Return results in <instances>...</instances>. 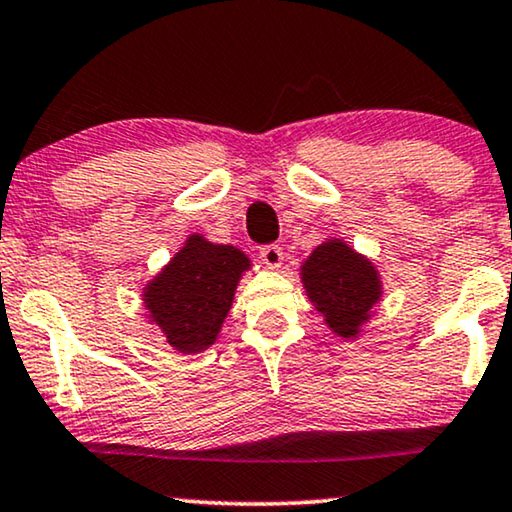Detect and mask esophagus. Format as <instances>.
I'll list each match as a JSON object with an SVG mask.
<instances>
[{
    "label": "esophagus",
    "mask_w": 512,
    "mask_h": 512,
    "mask_svg": "<svg viewBox=\"0 0 512 512\" xmlns=\"http://www.w3.org/2000/svg\"><path fill=\"white\" fill-rule=\"evenodd\" d=\"M258 256H261V261L272 270L279 268V265H282V261H284V251H282V247H279V244H263V247L258 249Z\"/></svg>",
    "instance_id": "obj_1"
}]
</instances>
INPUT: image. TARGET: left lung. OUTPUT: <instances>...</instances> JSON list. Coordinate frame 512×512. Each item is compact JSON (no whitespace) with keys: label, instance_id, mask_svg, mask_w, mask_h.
Listing matches in <instances>:
<instances>
[{"label":"left lung","instance_id":"obj_1","mask_svg":"<svg viewBox=\"0 0 512 512\" xmlns=\"http://www.w3.org/2000/svg\"><path fill=\"white\" fill-rule=\"evenodd\" d=\"M307 298L340 338H356L382 296L380 275L366 256L342 240H328L303 263Z\"/></svg>","mask_w":512,"mask_h":512}]
</instances>
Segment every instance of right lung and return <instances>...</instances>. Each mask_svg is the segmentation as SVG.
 Segmentation results:
<instances>
[{
  "instance_id": "add662e5",
  "label": "right lung",
  "mask_w": 512,
  "mask_h": 512,
  "mask_svg": "<svg viewBox=\"0 0 512 512\" xmlns=\"http://www.w3.org/2000/svg\"><path fill=\"white\" fill-rule=\"evenodd\" d=\"M249 265L247 254L230 244H212L202 235L188 237L144 289V307L167 345L181 354H198L214 345Z\"/></svg>"
}]
</instances>
